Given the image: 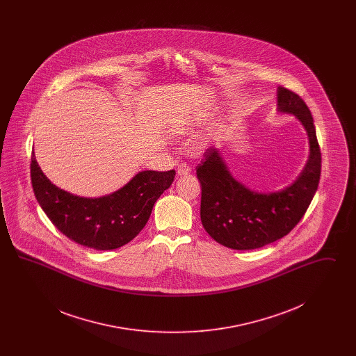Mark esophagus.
Masks as SVG:
<instances>
[{
	"label": "esophagus",
	"mask_w": 356,
	"mask_h": 356,
	"mask_svg": "<svg viewBox=\"0 0 356 356\" xmlns=\"http://www.w3.org/2000/svg\"><path fill=\"white\" fill-rule=\"evenodd\" d=\"M176 172H177L179 176H186V175L191 173V168L186 164H179L177 168H176Z\"/></svg>",
	"instance_id": "esophagus-1"
}]
</instances>
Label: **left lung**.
<instances>
[{"mask_svg": "<svg viewBox=\"0 0 356 356\" xmlns=\"http://www.w3.org/2000/svg\"><path fill=\"white\" fill-rule=\"evenodd\" d=\"M276 109L293 115L308 136V160L293 183L275 192L254 191L232 176L215 147L207 149L202 164L196 167L202 184L204 229L232 250H256L286 236L303 218L318 189L322 154L308 106L300 96L279 86Z\"/></svg>", "mask_w": 356, "mask_h": 356, "instance_id": "1", "label": "left lung"}]
</instances>
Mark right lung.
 Returning a JSON list of instances; mask_svg holds the SVG:
<instances>
[{
	"label": "right lung",
	"instance_id": "add662e5",
	"mask_svg": "<svg viewBox=\"0 0 356 356\" xmlns=\"http://www.w3.org/2000/svg\"><path fill=\"white\" fill-rule=\"evenodd\" d=\"M175 175L173 170H141L111 195L81 197L54 186L34 152L31 163L34 196L54 227L77 244L99 251L120 248L140 234Z\"/></svg>",
	"mask_w": 356,
	"mask_h": 356
}]
</instances>
